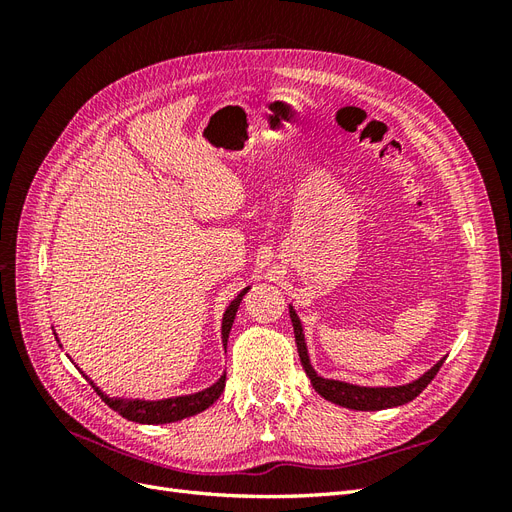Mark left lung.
<instances>
[{
	"label": "left lung",
	"instance_id": "left-lung-1",
	"mask_svg": "<svg viewBox=\"0 0 512 512\" xmlns=\"http://www.w3.org/2000/svg\"><path fill=\"white\" fill-rule=\"evenodd\" d=\"M290 320H292V329H294V342H297L299 350V359L305 369V374L312 382L318 395H322L331 404H337L342 408L350 410H365V412H376V410H386V408H395V406H404L414 397L423 393L425 386L436 378L440 371L442 363L446 361L440 359L431 369H427L423 376H418L416 380L408 384H399V386H363V384H352L346 380H333V378H324L318 371L312 367V361H309V352H307V342H305V331H303V322L297 314V309L290 303Z\"/></svg>",
	"mask_w": 512,
	"mask_h": 512
}]
</instances>
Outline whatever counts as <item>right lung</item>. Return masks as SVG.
<instances>
[{
  "mask_svg": "<svg viewBox=\"0 0 512 512\" xmlns=\"http://www.w3.org/2000/svg\"><path fill=\"white\" fill-rule=\"evenodd\" d=\"M252 286H245L235 299H232L226 307V312L222 316V346L226 350V344H228V335H230V329H232V322H235L237 318V312H239V305L243 301V297L247 294V290H250ZM55 339L57 344L61 346L59 337L55 333ZM70 359V356H68ZM72 361V359H70ZM74 363V361H72ZM74 367L81 371V374L85 376V380L94 386L96 393L104 399V404L108 408H113L115 412H119L123 418H128V421H134V423H143V425H164V423H177V421H183V418L188 416H194L198 412L207 410L215 399H218L224 391V384H226V371L224 374L215 380L211 386H207V389L203 391H196V393H188V395H175V397H162V399H143V397H113L104 393L100 386L91 380L85 371L74 363Z\"/></svg>",
  "mask_w": 512,
  "mask_h": 512,
  "instance_id": "1",
  "label": "right lung"
}]
</instances>
